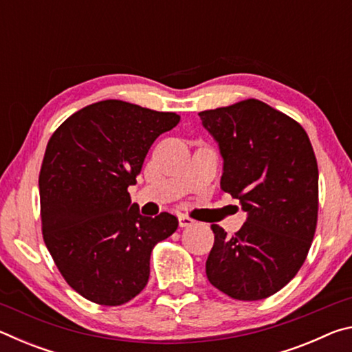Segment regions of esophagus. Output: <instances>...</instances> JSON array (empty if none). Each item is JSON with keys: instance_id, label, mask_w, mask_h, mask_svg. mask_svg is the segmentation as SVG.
I'll return each instance as SVG.
<instances>
[{"instance_id": "1", "label": "esophagus", "mask_w": 352, "mask_h": 352, "mask_svg": "<svg viewBox=\"0 0 352 352\" xmlns=\"http://www.w3.org/2000/svg\"><path fill=\"white\" fill-rule=\"evenodd\" d=\"M178 223H180L182 228H184V226L192 225L194 219H190L189 216H186V214H180V216H178Z\"/></svg>"}]
</instances>
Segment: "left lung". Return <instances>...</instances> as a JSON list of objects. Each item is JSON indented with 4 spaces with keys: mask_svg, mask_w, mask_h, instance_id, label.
I'll return each instance as SVG.
<instances>
[{
    "mask_svg": "<svg viewBox=\"0 0 352 352\" xmlns=\"http://www.w3.org/2000/svg\"><path fill=\"white\" fill-rule=\"evenodd\" d=\"M223 157L220 188L248 216L233 236L211 225L206 276L234 300L281 290L307 258L318 219V166L306 130L258 99L200 111Z\"/></svg>",
    "mask_w": 352,
    "mask_h": 352,
    "instance_id": "1",
    "label": "left lung"
}]
</instances>
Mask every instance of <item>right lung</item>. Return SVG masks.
<instances>
[{"label":"right lung","mask_w":352,"mask_h":352,"mask_svg":"<svg viewBox=\"0 0 352 352\" xmlns=\"http://www.w3.org/2000/svg\"><path fill=\"white\" fill-rule=\"evenodd\" d=\"M178 122L177 113L107 99L76 111L47 141L38 175L43 241L69 287L96 305L138 295L153 247L175 233V216H141L127 188L153 141Z\"/></svg>","instance_id":"add662e5"}]
</instances>
